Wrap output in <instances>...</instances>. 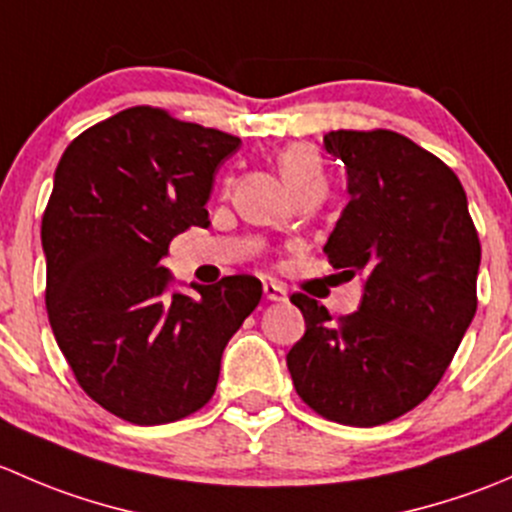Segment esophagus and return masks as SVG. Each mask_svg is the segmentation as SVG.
<instances>
[{
    "instance_id": "esophagus-1",
    "label": "esophagus",
    "mask_w": 512,
    "mask_h": 512,
    "mask_svg": "<svg viewBox=\"0 0 512 512\" xmlns=\"http://www.w3.org/2000/svg\"><path fill=\"white\" fill-rule=\"evenodd\" d=\"M262 292H265V297L270 299V302H285L287 299V289L285 285H280V282H265V285H262Z\"/></svg>"
}]
</instances>
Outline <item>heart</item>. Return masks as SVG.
<instances>
[{
  "label": "heart",
  "instance_id": "heart-1",
  "mask_svg": "<svg viewBox=\"0 0 512 512\" xmlns=\"http://www.w3.org/2000/svg\"><path fill=\"white\" fill-rule=\"evenodd\" d=\"M277 165H280V173L289 185V190L297 188L299 183H307V180H324L322 160H319L317 151L309 146H302V143L287 146L277 156Z\"/></svg>",
  "mask_w": 512,
  "mask_h": 512
}]
</instances>
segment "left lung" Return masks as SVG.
Masks as SVG:
<instances>
[{"instance_id":"8db88e82","label":"left lung","mask_w":512,"mask_h":512,"mask_svg":"<svg viewBox=\"0 0 512 512\" xmlns=\"http://www.w3.org/2000/svg\"><path fill=\"white\" fill-rule=\"evenodd\" d=\"M324 148L349 193L324 252L347 280L364 277V294L339 319L292 294L307 329L287 369L309 409L369 428L416 409L446 374L478 307L480 240L458 175L411 138L332 131Z\"/></svg>"}]
</instances>
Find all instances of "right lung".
Wrapping results in <instances>:
<instances>
[{"mask_svg":"<svg viewBox=\"0 0 512 512\" xmlns=\"http://www.w3.org/2000/svg\"><path fill=\"white\" fill-rule=\"evenodd\" d=\"M240 138L133 106L76 136L41 218L46 312L81 389L123 421L158 426L215 394L232 334L260 304L257 277L165 297L175 235L208 227L215 170Z\"/></svg>","mask_w":512,"mask_h":512,"instance_id":"1","label":"right lung"}]
</instances>
